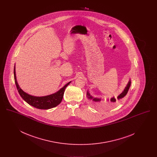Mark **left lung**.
Returning a JSON list of instances; mask_svg holds the SVG:
<instances>
[{"mask_svg":"<svg viewBox=\"0 0 157 157\" xmlns=\"http://www.w3.org/2000/svg\"><path fill=\"white\" fill-rule=\"evenodd\" d=\"M131 80H129V81L128 82V84H127V86L125 88V89L123 90V92L118 96L117 98H115V97H112L111 98V99H110V102H110L109 105H112L115 104L117 103V102H118V101L121 99L122 98H123L124 97L127 95V94L128 93V90L129 89V87H130V86H131ZM86 95H87V97H88V99H92L94 102H99V101H101V99H99V98H93V97H92V96L90 95V94L89 93L88 91H87Z\"/></svg>","mask_w":157,"mask_h":157,"instance_id":"1","label":"left lung"}]
</instances>
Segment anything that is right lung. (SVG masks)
<instances>
[{"label":"right lung","instance_id":"obj_1","mask_svg":"<svg viewBox=\"0 0 157 157\" xmlns=\"http://www.w3.org/2000/svg\"><path fill=\"white\" fill-rule=\"evenodd\" d=\"M14 78L17 90H18L21 97L23 99V100L25 101L28 104L30 105L31 106L40 109H51L59 104L62 100L65 88L71 83V82H68L63 88H62L60 90L55 94L45 97H34L25 92L19 87L17 82L16 77L15 65L14 67Z\"/></svg>","mask_w":157,"mask_h":157}]
</instances>
